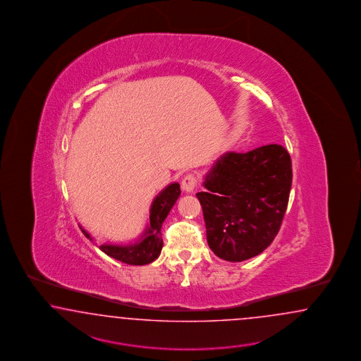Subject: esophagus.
Wrapping results in <instances>:
<instances>
[{"label": "esophagus", "mask_w": 361, "mask_h": 361, "mask_svg": "<svg viewBox=\"0 0 361 361\" xmlns=\"http://www.w3.org/2000/svg\"><path fill=\"white\" fill-rule=\"evenodd\" d=\"M197 185H198L197 176L192 175V173L184 176V178L181 181V186H183V190H185L186 193H192Z\"/></svg>", "instance_id": "1"}]
</instances>
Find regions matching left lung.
Wrapping results in <instances>:
<instances>
[{"mask_svg": "<svg viewBox=\"0 0 361 361\" xmlns=\"http://www.w3.org/2000/svg\"><path fill=\"white\" fill-rule=\"evenodd\" d=\"M292 160L280 145L245 154L227 152L206 175L197 193L210 250L227 262H243L272 243L292 188Z\"/></svg>", "mask_w": 361, "mask_h": 361, "instance_id": "8db88e82", "label": "left lung"}]
</instances>
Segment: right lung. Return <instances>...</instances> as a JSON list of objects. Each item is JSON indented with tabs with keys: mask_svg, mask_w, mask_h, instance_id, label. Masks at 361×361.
Listing matches in <instances>:
<instances>
[{
	"mask_svg": "<svg viewBox=\"0 0 361 361\" xmlns=\"http://www.w3.org/2000/svg\"><path fill=\"white\" fill-rule=\"evenodd\" d=\"M181 195L180 184L173 183L171 185L163 189L159 195H156L151 210H149V224L147 226L145 234L142 238L131 244H101L98 248L105 252L107 256L116 259L118 262L130 264V265H145L152 263L159 257L163 248V239H161V224L164 222L168 213ZM82 234L88 238L89 240H93V238L89 235L80 226Z\"/></svg>",
	"mask_w": 361,
	"mask_h": 361,
	"instance_id": "right-lung-1",
	"label": "right lung"
}]
</instances>
